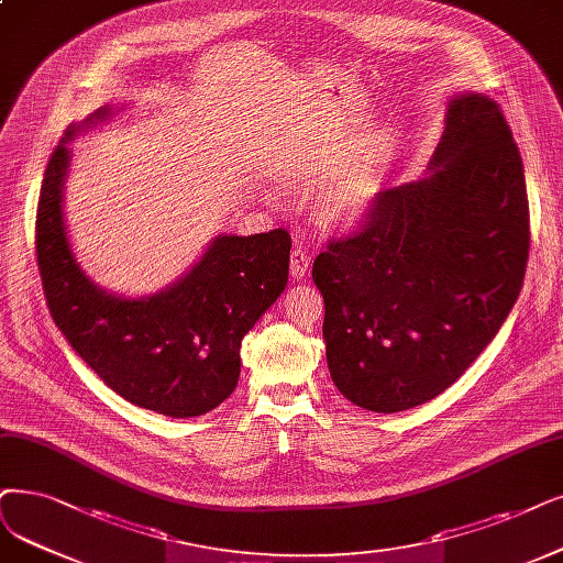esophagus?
<instances>
[{"label": "esophagus", "instance_id": "obj_1", "mask_svg": "<svg viewBox=\"0 0 563 563\" xmlns=\"http://www.w3.org/2000/svg\"><path fill=\"white\" fill-rule=\"evenodd\" d=\"M309 261H311L309 254L302 250L290 252V275H294L296 279H302L309 269Z\"/></svg>", "mask_w": 563, "mask_h": 563}]
</instances>
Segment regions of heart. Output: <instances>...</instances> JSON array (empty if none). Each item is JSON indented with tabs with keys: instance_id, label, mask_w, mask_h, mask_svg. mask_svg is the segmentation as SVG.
Segmentation results:
<instances>
[{
	"instance_id": "heart-1",
	"label": "heart",
	"mask_w": 563,
	"mask_h": 563,
	"mask_svg": "<svg viewBox=\"0 0 563 563\" xmlns=\"http://www.w3.org/2000/svg\"><path fill=\"white\" fill-rule=\"evenodd\" d=\"M279 177L288 185L307 183V175L288 166L279 173ZM380 194V179L374 168H355L342 175L319 196V219L330 229H353L363 221Z\"/></svg>"
}]
</instances>
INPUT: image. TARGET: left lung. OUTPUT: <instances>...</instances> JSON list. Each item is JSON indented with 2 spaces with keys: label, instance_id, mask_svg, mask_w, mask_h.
Here are the masks:
<instances>
[{
  "label": "left lung",
  "instance_id": "8db88e82",
  "mask_svg": "<svg viewBox=\"0 0 563 563\" xmlns=\"http://www.w3.org/2000/svg\"><path fill=\"white\" fill-rule=\"evenodd\" d=\"M430 170L380 191L360 229L332 238L311 267L330 376L376 413L451 388L525 282V166L499 103L474 92L448 103Z\"/></svg>",
  "mask_w": 563,
  "mask_h": 563
}]
</instances>
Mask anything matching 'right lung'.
<instances>
[{"label":"right lung","instance_id":"obj_1","mask_svg":"<svg viewBox=\"0 0 563 563\" xmlns=\"http://www.w3.org/2000/svg\"><path fill=\"white\" fill-rule=\"evenodd\" d=\"M110 115L103 106L66 129L43 175L36 208L43 294L66 342L108 388L170 418L203 416L235 390L244 334L282 296L290 235L284 229L219 235L185 277L150 298L129 300L95 286L66 235V143Z\"/></svg>","mask_w":563,"mask_h":563}]
</instances>
